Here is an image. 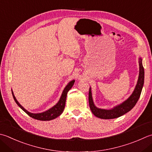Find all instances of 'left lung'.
Instances as JSON below:
<instances>
[{
	"label": "left lung",
	"instance_id": "left-lung-1",
	"mask_svg": "<svg viewBox=\"0 0 152 152\" xmlns=\"http://www.w3.org/2000/svg\"><path fill=\"white\" fill-rule=\"evenodd\" d=\"M139 62V76L134 90L130 96L124 102L118 105L115 106L114 107L110 109H105L98 108L95 105L93 97H92L91 88H90L89 91V105L91 111L96 117L102 118V119H113L118 118L121 116L126 114L130 111L137 103L140 96L142 88L144 82V69L142 64V58L140 56L138 58Z\"/></svg>",
	"mask_w": 152,
	"mask_h": 152
}]
</instances>
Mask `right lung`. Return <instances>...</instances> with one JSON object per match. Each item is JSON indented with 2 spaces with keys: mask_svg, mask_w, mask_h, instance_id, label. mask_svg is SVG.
Instances as JSON below:
<instances>
[{
  "mask_svg": "<svg viewBox=\"0 0 152 152\" xmlns=\"http://www.w3.org/2000/svg\"><path fill=\"white\" fill-rule=\"evenodd\" d=\"M74 82H75V80H72V81L68 83V84L66 86V87L64 88L63 91H62L60 99H59L58 102L56 105L52 107L51 108L47 110V111L42 113H33L27 111V110L24 109V107H23L20 105V103L18 102L16 97L14 96L12 90V96L15 102H16L17 105H18L26 113L28 114L29 117L39 121H50L55 119V118L58 117V116H60L62 113V112H63L65 107V103H66L67 93L68 91L72 88Z\"/></svg>",
  "mask_w": 152,
  "mask_h": 152,
  "instance_id": "obj_1",
  "label": "right lung"
}]
</instances>
